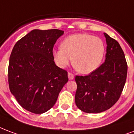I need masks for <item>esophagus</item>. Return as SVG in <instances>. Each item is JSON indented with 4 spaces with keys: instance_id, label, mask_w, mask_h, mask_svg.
Segmentation results:
<instances>
[{
    "instance_id": "obj_1",
    "label": "esophagus",
    "mask_w": 134,
    "mask_h": 134,
    "mask_svg": "<svg viewBox=\"0 0 134 134\" xmlns=\"http://www.w3.org/2000/svg\"><path fill=\"white\" fill-rule=\"evenodd\" d=\"M68 78H69V80H74V78H75V75H73L72 73H71V72H69V73H68Z\"/></svg>"
}]
</instances>
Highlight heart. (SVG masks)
I'll list each match as a JSON object with an SVG mask.
<instances>
[{
  "label": "heart",
  "instance_id": "1",
  "mask_svg": "<svg viewBox=\"0 0 134 134\" xmlns=\"http://www.w3.org/2000/svg\"><path fill=\"white\" fill-rule=\"evenodd\" d=\"M102 40L90 34H74L62 41L61 47L55 49L52 55L58 67L64 68L72 64L82 74L94 71L102 62L104 53Z\"/></svg>",
  "mask_w": 134,
  "mask_h": 134
}]
</instances>
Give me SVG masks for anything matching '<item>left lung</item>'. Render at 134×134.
Returning <instances> with one entry per match:
<instances>
[{"label":"left lung","instance_id":"1","mask_svg":"<svg viewBox=\"0 0 134 134\" xmlns=\"http://www.w3.org/2000/svg\"><path fill=\"white\" fill-rule=\"evenodd\" d=\"M106 59L87 76H76L75 104L82 111L97 114L109 109L121 94L127 76V63L119 42L107 33Z\"/></svg>","mask_w":134,"mask_h":134}]
</instances>
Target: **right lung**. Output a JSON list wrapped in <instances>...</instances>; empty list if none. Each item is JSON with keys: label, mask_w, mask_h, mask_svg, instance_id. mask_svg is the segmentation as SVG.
<instances>
[{"label": "right lung", "mask_w": 134, "mask_h": 134, "mask_svg": "<svg viewBox=\"0 0 134 134\" xmlns=\"http://www.w3.org/2000/svg\"><path fill=\"white\" fill-rule=\"evenodd\" d=\"M63 30H33L15 44L10 56L8 84L22 107L34 114L47 111L68 82L67 72L54 62L52 49Z\"/></svg>", "instance_id": "right-lung-1"}]
</instances>
